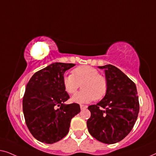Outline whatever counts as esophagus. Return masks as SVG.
I'll use <instances>...</instances> for the list:
<instances>
[{
  "label": "esophagus",
  "instance_id": "obj_1",
  "mask_svg": "<svg viewBox=\"0 0 156 156\" xmlns=\"http://www.w3.org/2000/svg\"><path fill=\"white\" fill-rule=\"evenodd\" d=\"M80 108H81V109H82V110L85 109V108H87V105H82V104H81Z\"/></svg>",
  "mask_w": 156,
  "mask_h": 156
}]
</instances>
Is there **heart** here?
I'll list each match as a JSON object with an SVG mask.
<instances>
[{
  "mask_svg": "<svg viewBox=\"0 0 156 156\" xmlns=\"http://www.w3.org/2000/svg\"><path fill=\"white\" fill-rule=\"evenodd\" d=\"M62 84L65 91L72 94L77 91L82 84L83 89L76 94L72 100L77 103H86L93 100H100L108 91V81L106 76L90 66H80L72 70V74L63 76Z\"/></svg>",
  "mask_w": 156,
  "mask_h": 156,
  "instance_id": "1",
  "label": "heart"
}]
</instances>
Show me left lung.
Returning <instances> with one entry per match:
<instances>
[{
    "mask_svg": "<svg viewBox=\"0 0 156 156\" xmlns=\"http://www.w3.org/2000/svg\"><path fill=\"white\" fill-rule=\"evenodd\" d=\"M99 67L105 69L108 91L101 101L88 107L91 116L87 126L89 133L99 141L116 144L131 132L137 119V89L135 83L115 66Z\"/></svg>",
    "mask_w": 156,
    "mask_h": 156,
    "instance_id": "left-lung-1",
    "label": "left lung"
}]
</instances>
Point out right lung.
<instances>
[{
	"mask_svg": "<svg viewBox=\"0 0 156 156\" xmlns=\"http://www.w3.org/2000/svg\"><path fill=\"white\" fill-rule=\"evenodd\" d=\"M74 64L55 62L39 70L27 82L23 99L25 123L34 138L51 144L69 132L72 119L80 112L78 104H65L69 96L64 74Z\"/></svg>",
	"mask_w": 156,
	"mask_h": 156,
	"instance_id": "1",
	"label": "right lung"
}]
</instances>
